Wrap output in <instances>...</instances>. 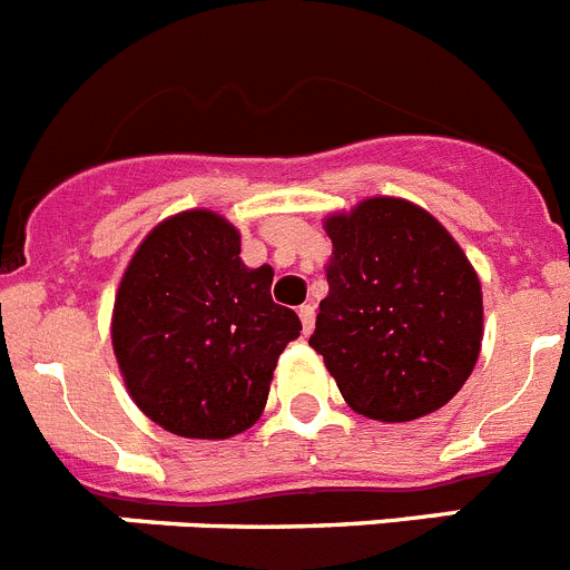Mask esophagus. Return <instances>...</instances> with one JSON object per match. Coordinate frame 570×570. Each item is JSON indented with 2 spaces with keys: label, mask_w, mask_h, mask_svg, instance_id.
<instances>
[{
  "label": "esophagus",
  "mask_w": 570,
  "mask_h": 570,
  "mask_svg": "<svg viewBox=\"0 0 570 570\" xmlns=\"http://www.w3.org/2000/svg\"><path fill=\"white\" fill-rule=\"evenodd\" d=\"M299 320H302V331H305V334H311V331H314V322H316V308L311 305V302L299 308Z\"/></svg>",
  "instance_id": "34e87169"
}]
</instances>
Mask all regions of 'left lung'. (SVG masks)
I'll use <instances>...</instances> for the list:
<instances>
[{"mask_svg": "<svg viewBox=\"0 0 570 570\" xmlns=\"http://www.w3.org/2000/svg\"><path fill=\"white\" fill-rule=\"evenodd\" d=\"M325 230L334 254L311 347L356 414H434L480 356V276L434 216L394 196L328 216Z\"/></svg>", "mask_w": 570, "mask_h": 570, "instance_id": "8db88e82", "label": "left lung"}]
</instances>
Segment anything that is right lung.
Returning a JSON list of instances; mask_svg holds the SVG:
<instances>
[{
  "mask_svg": "<svg viewBox=\"0 0 570 570\" xmlns=\"http://www.w3.org/2000/svg\"><path fill=\"white\" fill-rule=\"evenodd\" d=\"M274 268L239 259V230L214 210L156 225L125 268L110 340L130 400L188 440H228L262 416L299 316L271 296Z\"/></svg>",
  "mask_w": 570,
  "mask_h": 570,
  "instance_id": "right-lung-1",
  "label": "right lung"
}]
</instances>
